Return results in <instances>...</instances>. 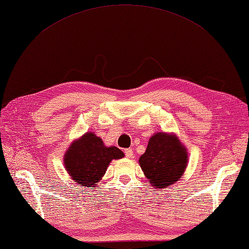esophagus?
I'll return each instance as SVG.
<instances>
[{"label": "esophagus", "instance_id": "34e87169", "mask_svg": "<svg viewBox=\"0 0 249 249\" xmlns=\"http://www.w3.org/2000/svg\"><path fill=\"white\" fill-rule=\"evenodd\" d=\"M124 154L126 158H133V150L128 148V149H124Z\"/></svg>", "mask_w": 249, "mask_h": 249}]
</instances>
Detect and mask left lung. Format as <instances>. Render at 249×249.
<instances>
[{"label": "left lung", "instance_id": "1", "mask_svg": "<svg viewBox=\"0 0 249 249\" xmlns=\"http://www.w3.org/2000/svg\"><path fill=\"white\" fill-rule=\"evenodd\" d=\"M139 163L149 184L156 189H164L184 175L188 151L175 133L157 132L149 139Z\"/></svg>", "mask_w": 249, "mask_h": 249}]
</instances>
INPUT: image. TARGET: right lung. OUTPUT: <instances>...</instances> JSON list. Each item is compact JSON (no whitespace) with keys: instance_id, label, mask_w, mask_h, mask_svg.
Returning <instances> with one entry per match:
<instances>
[{"instance_id":"1","label":"right lung","mask_w":249,"mask_h":249,"mask_svg":"<svg viewBox=\"0 0 249 249\" xmlns=\"http://www.w3.org/2000/svg\"><path fill=\"white\" fill-rule=\"evenodd\" d=\"M124 154L115 146H105L103 140L94 132H86L69 146L63 163L74 181L94 189L106 173L111 160H118Z\"/></svg>"}]
</instances>
